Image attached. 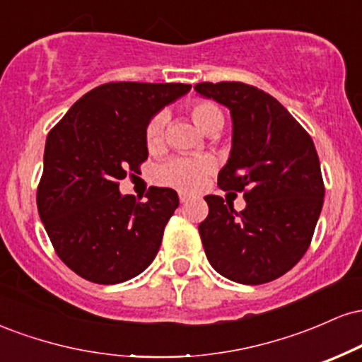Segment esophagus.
<instances>
[{"instance_id": "1", "label": "esophagus", "mask_w": 362, "mask_h": 362, "mask_svg": "<svg viewBox=\"0 0 362 362\" xmlns=\"http://www.w3.org/2000/svg\"><path fill=\"white\" fill-rule=\"evenodd\" d=\"M178 199H180L182 204H185V202H189L190 199H192V195L187 194V192H178Z\"/></svg>"}]
</instances>
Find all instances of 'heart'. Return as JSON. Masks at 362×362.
<instances>
[{"label": "heart", "mask_w": 362, "mask_h": 362, "mask_svg": "<svg viewBox=\"0 0 362 362\" xmlns=\"http://www.w3.org/2000/svg\"><path fill=\"white\" fill-rule=\"evenodd\" d=\"M190 119L206 134H216L221 131L224 115L221 109L213 102H197L190 107ZM165 117L158 114L148 122L144 131V141L149 149H156L163 138ZM214 170V160L211 156L173 158L156 170V180L163 185L177 189L192 190L202 184V180Z\"/></svg>", "instance_id": "b5f03b06"}]
</instances>
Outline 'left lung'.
Instances as JSON below:
<instances>
[{"label": "left lung", "mask_w": 362, "mask_h": 362, "mask_svg": "<svg viewBox=\"0 0 362 362\" xmlns=\"http://www.w3.org/2000/svg\"><path fill=\"white\" fill-rule=\"evenodd\" d=\"M194 90L230 109L231 151L218 185L243 192L247 202L236 213L219 195H206L209 214L199 233L207 260L240 284L271 282L301 260L322 213L317 149L300 122L255 86L221 81Z\"/></svg>", "instance_id": "obj_1"}]
</instances>
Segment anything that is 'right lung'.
<instances>
[{"mask_svg":"<svg viewBox=\"0 0 362 362\" xmlns=\"http://www.w3.org/2000/svg\"><path fill=\"white\" fill-rule=\"evenodd\" d=\"M189 91L184 83H105L49 132L37 207L59 259L83 279L119 284L155 260L178 195L151 187L136 202L119 180L148 158L149 120Z\"/></svg>","mask_w":362,"mask_h":362,"instance_id":"right-lung-1","label":"right lung"}]
</instances>
